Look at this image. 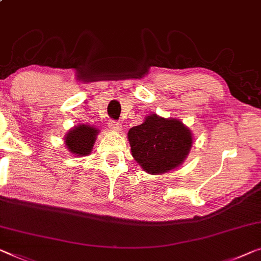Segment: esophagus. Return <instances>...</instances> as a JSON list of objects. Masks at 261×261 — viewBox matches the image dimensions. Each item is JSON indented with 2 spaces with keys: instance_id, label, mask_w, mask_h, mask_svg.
Instances as JSON below:
<instances>
[{
  "instance_id": "esophagus-1",
  "label": "esophagus",
  "mask_w": 261,
  "mask_h": 261,
  "mask_svg": "<svg viewBox=\"0 0 261 261\" xmlns=\"http://www.w3.org/2000/svg\"><path fill=\"white\" fill-rule=\"evenodd\" d=\"M109 127L115 132H120L123 129L122 124L119 122H116V120H110V122H109Z\"/></svg>"
}]
</instances>
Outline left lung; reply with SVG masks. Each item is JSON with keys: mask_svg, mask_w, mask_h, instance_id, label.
<instances>
[{"mask_svg": "<svg viewBox=\"0 0 261 261\" xmlns=\"http://www.w3.org/2000/svg\"><path fill=\"white\" fill-rule=\"evenodd\" d=\"M135 161L150 174L168 173L181 165L193 143L192 131L179 119L147 115L127 132Z\"/></svg>", "mask_w": 261, "mask_h": 261, "instance_id": "obj_1", "label": "left lung"}]
</instances>
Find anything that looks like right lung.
I'll use <instances>...</instances> for the list:
<instances>
[{"label": "right lung", "instance_id": "right-lung-1", "mask_svg": "<svg viewBox=\"0 0 261 261\" xmlns=\"http://www.w3.org/2000/svg\"><path fill=\"white\" fill-rule=\"evenodd\" d=\"M99 130L88 124H79L70 129L64 136V144L70 153L84 157L91 153Z\"/></svg>", "mask_w": 261, "mask_h": 261}]
</instances>
